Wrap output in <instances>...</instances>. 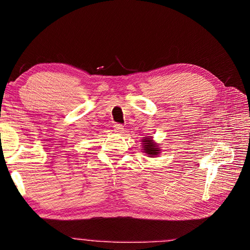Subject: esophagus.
Masks as SVG:
<instances>
[{
	"label": "esophagus",
	"instance_id": "esophagus-1",
	"mask_svg": "<svg viewBox=\"0 0 250 250\" xmlns=\"http://www.w3.org/2000/svg\"><path fill=\"white\" fill-rule=\"evenodd\" d=\"M113 129H115V131L118 133L124 132V125H120V124H116L115 125H113Z\"/></svg>",
	"mask_w": 250,
	"mask_h": 250
}]
</instances>
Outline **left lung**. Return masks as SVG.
Returning a JSON list of instances; mask_svg holds the SVG:
<instances>
[{
	"label": "left lung",
	"mask_w": 250,
	"mask_h": 250,
	"mask_svg": "<svg viewBox=\"0 0 250 250\" xmlns=\"http://www.w3.org/2000/svg\"><path fill=\"white\" fill-rule=\"evenodd\" d=\"M142 145H143V151L149 156L154 158L155 155L160 153L161 149H159V146L152 140V137H145L142 139Z\"/></svg>",
	"instance_id": "8db88e82"
}]
</instances>
